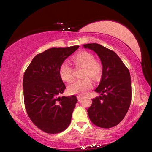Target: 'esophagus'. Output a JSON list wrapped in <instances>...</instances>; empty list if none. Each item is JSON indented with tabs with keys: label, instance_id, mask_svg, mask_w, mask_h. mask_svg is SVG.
Masks as SVG:
<instances>
[{
	"label": "esophagus",
	"instance_id": "obj_1",
	"mask_svg": "<svg viewBox=\"0 0 152 152\" xmlns=\"http://www.w3.org/2000/svg\"><path fill=\"white\" fill-rule=\"evenodd\" d=\"M77 100H78V101L79 102V101H80L83 99V97L82 96H77Z\"/></svg>",
	"mask_w": 152,
	"mask_h": 152
}]
</instances>
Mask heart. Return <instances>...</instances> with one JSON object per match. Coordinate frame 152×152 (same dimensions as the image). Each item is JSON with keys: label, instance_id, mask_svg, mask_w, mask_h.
Listing matches in <instances>:
<instances>
[{"label": "heart", "instance_id": "obj_1", "mask_svg": "<svg viewBox=\"0 0 152 152\" xmlns=\"http://www.w3.org/2000/svg\"><path fill=\"white\" fill-rule=\"evenodd\" d=\"M73 60L76 66L85 68L82 77L85 78L76 80L68 86L67 90L70 94H84L92 87L91 79L97 80L102 73L101 65L95 61L94 56L88 52H80L73 57ZM60 76L64 81L70 82L73 79V69L69 65L64 62L59 69Z\"/></svg>", "mask_w": 152, "mask_h": 152}]
</instances>
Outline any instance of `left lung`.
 <instances>
[{"label":"left lung","mask_w":152,"mask_h":152,"mask_svg":"<svg viewBox=\"0 0 152 152\" xmlns=\"http://www.w3.org/2000/svg\"><path fill=\"white\" fill-rule=\"evenodd\" d=\"M96 54L102 65L100 84L94 90L100 96L92 99L87 110L92 123L111 128L121 121L131 102V79L129 69L115 52L97 43L83 45Z\"/></svg>","instance_id":"left-lung-1"}]
</instances>
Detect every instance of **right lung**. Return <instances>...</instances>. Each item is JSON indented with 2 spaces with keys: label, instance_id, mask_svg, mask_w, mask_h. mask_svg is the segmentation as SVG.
<instances>
[{
  "label": "right lung",
  "instance_id": "1",
  "mask_svg": "<svg viewBox=\"0 0 152 152\" xmlns=\"http://www.w3.org/2000/svg\"><path fill=\"white\" fill-rule=\"evenodd\" d=\"M52 48L35 56L25 72V107L31 121L46 133L56 134L69 125L77 99L62 96L66 86L59 74L61 64L79 48Z\"/></svg>",
  "mask_w": 152,
  "mask_h": 152
}]
</instances>
